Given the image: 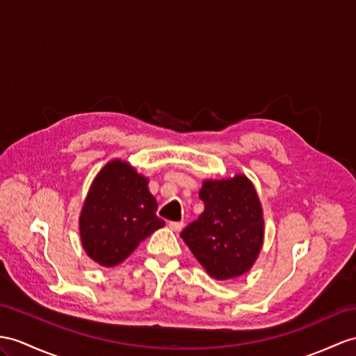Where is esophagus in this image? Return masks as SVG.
Masks as SVG:
<instances>
[{"mask_svg": "<svg viewBox=\"0 0 356 356\" xmlns=\"http://www.w3.org/2000/svg\"><path fill=\"white\" fill-rule=\"evenodd\" d=\"M183 227H184L183 222H170V223H169V228H170L172 231H175V232H179L181 229H183Z\"/></svg>", "mask_w": 356, "mask_h": 356, "instance_id": "1", "label": "esophagus"}]
</instances>
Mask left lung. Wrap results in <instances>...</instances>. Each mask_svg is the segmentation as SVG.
Here are the masks:
<instances>
[{
  "label": "left lung",
  "mask_w": 356,
  "mask_h": 356,
  "mask_svg": "<svg viewBox=\"0 0 356 356\" xmlns=\"http://www.w3.org/2000/svg\"><path fill=\"white\" fill-rule=\"evenodd\" d=\"M199 197L204 213L181 238L214 280H231L254 266L264 240L263 208L249 178L205 179Z\"/></svg>",
  "instance_id": "obj_1"
}]
</instances>
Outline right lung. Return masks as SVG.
<instances>
[{
  "instance_id": "obj_1",
  "label": "right lung",
  "mask_w": 356,
  "mask_h": 356,
  "mask_svg": "<svg viewBox=\"0 0 356 356\" xmlns=\"http://www.w3.org/2000/svg\"><path fill=\"white\" fill-rule=\"evenodd\" d=\"M157 208L148 178L127 161H108L93 179L80 214L86 254L104 267L122 263L140 241L164 227Z\"/></svg>"
}]
</instances>
